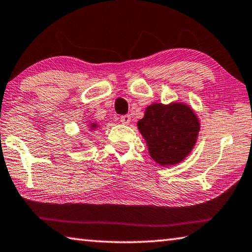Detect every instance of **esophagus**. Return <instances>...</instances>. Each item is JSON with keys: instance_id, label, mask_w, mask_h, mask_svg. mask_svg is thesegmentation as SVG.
<instances>
[{"instance_id": "obj_1", "label": "esophagus", "mask_w": 252, "mask_h": 252, "mask_svg": "<svg viewBox=\"0 0 252 252\" xmlns=\"http://www.w3.org/2000/svg\"><path fill=\"white\" fill-rule=\"evenodd\" d=\"M120 121H121L123 125H129V123L131 122V117L129 114L126 115H122L121 119H120Z\"/></svg>"}]
</instances>
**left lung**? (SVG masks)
<instances>
[{"label":"left lung","instance_id":"obj_1","mask_svg":"<svg viewBox=\"0 0 252 252\" xmlns=\"http://www.w3.org/2000/svg\"><path fill=\"white\" fill-rule=\"evenodd\" d=\"M137 126L150 157L163 167L185 160L196 145L201 130L197 114L184 102L148 105Z\"/></svg>","mask_w":252,"mask_h":252}]
</instances>
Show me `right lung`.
<instances>
[{"instance_id":"add662e5","label":"right lung","mask_w":252,"mask_h":252,"mask_svg":"<svg viewBox=\"0 0 252 252\" xmlns=\"http://www.w3.org/2000/svg\"><path fill=\"white\" fill-rule=\"evenodd\" d=\"M99 126L101 125H99V123L96 121H90L89 123H87V129H89L90 132H93V131L98 129ZM78 143H79V146H82L81 142H78Z\"/></svg>"}]
</instances>
